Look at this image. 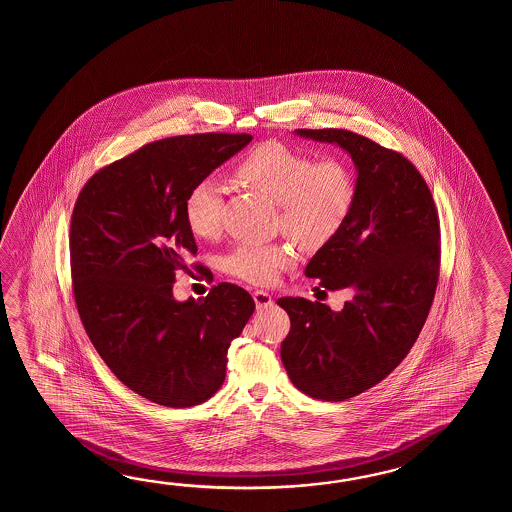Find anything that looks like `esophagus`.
Returning a JSON list of instances; mask_svg holds the SVG:
<instances>
[{"instance_id": "obj_1", "label": "esophagus", "mask_w": 512, "mask_h": 512, "mask_svg": "<svg viewBox=\"0 0 512 512\" xmlns=\"http://www.w3.org/2000/svg\"><path fill=\"white\" fill-rule=\"evenodd\" d=\"M252 298L256 302V309H267V307L272 305V296L269 293H265V291H254Z\"/></svg>"}]
</instances>
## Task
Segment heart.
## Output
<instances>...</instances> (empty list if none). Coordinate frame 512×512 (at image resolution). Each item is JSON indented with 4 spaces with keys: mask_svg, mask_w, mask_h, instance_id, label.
<instances>
[{
    "mask_svg": "<svg viewBox=\"0 0 512 512\" xmlns=\"http://www.w3.org/2000/svg\"><path fill=\"white\" fill-rule=\"evenodd\" d=\"M234 177L276 203V223L304 245L318 249L333 240L355 201V177L338 157L315 159L282 142H261L241 157ZM225 186L201 179L185 199V221L197 238H216L223 225ZM296 252L287 243H240L223 256V271L252 285L278 282Z\"/></svg>",
    "mask_w": 512,
    "mask_h": 512,
    "instance_id": "heart-1",
    "label": "heart"
}]
</instances>
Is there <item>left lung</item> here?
<instances>
[{
  "instance_id": "obj_1",
  "label": "left lung",
  "mask_w": 512,
  "mask_h": 512,
  "mask_svg": "<svg viewBox=\"0 0 512 512\" xmlns=\"http://www.w3.org/2000/svg\"><path fill=\"white\" fill-rule=\"evenodd\" d=\"M296 133L338 144L357 166L344 227L305 267L320 287L353 296L342 311L280 298L291 318L282 362L300 392L346 401L386 379L425 326L441 265L439 216L423 175L403 153L338 128Z\"/></svg>"
}]
</instances>
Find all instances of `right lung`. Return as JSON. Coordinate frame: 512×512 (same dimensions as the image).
Masks as SVG:
<instances>
[{"instance_id": "right-lung-1", "label": "right lung", "mask_w": 512, "mask_h": 512, "mask_svg": "<svg viewBox=\"0 0 512 512\" xmlns=\"http://www.w3.org/2000/svg\"><path fill=\"white\" fill-rule=\"evenodd\" d=\"M251 139L196 133L150 142L100 168L78 194L69 230L78 315L109 370L152 403L188 408L218 392L230 342L254 313L251 294L234 283L186 302L172 294L186 256L197 254L185 221L190 188Z\"/></svg>"}]
</instances>
